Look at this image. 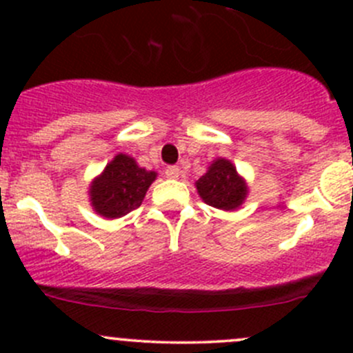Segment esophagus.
I'll list each match as a JSON object with an SVG mask.
<instances>
[{"mask_svg": "<svg viewBox=\"0 0 353 353\" xmlns=\"http://www.w3.org/2000/svg\"><path fill=\"white\" fill-rule=\"evenodd\" d=\"M179 176H181V169L177 165H170L165 169V177H169V179H177Z\"/></svg>", "mask_w": 353, "mask_h": 353, "instance_id": "obj_1", "label": "esophagus"}]
</instances>
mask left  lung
Instances as JSON below:
<instances>
[{"label":"left lung","instance_id":"8db88e82","mask_svg":"<svg viewBox=\"0 0 353 353\" xmlns=\"http://www.w3.org/2000/svg\"><path fill=\"white\" fill-rule=\"evenodd\" d=\"M199 198L213 208L232 212L243 206L249 193L248 183L229 159L213 160L208 170L194 183Z\"/></svg>","mask_w":353,"mask_h":353}]
</instances>
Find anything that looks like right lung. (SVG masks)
Returning a JSON list of instances; mask_svg holds the SVG:
<instances>
[{"label":"right lung","instance_id":"1","mask_svg":"<svg viewBox=\"0 0 353 353\" xmlns=\"http://www.w3.org/2000/svg\"><path fill=\"white\" fill-rule=\"evenodd\" d=\"M155 179V170L140 167L133 157L117 154L90 183L92 208L104 219H121L141 205Z\"/></svg>","mask_w":353,"mask_h":353}]
</instances>
